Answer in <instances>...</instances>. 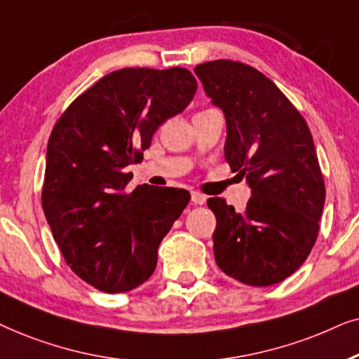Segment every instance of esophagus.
Returning <instances> with one entry per match:
<instances>
[{
    "label": "esophagus",
    "instance_id": "esophagus-1",
    "mask_svg": "<svg viewBox=\"0 0 359 359\" xmlns=\"http://www.w3.org/2000/svg\"><path fill=\"white\" fill-rule=\"evenodd\" d=\"M192 202L195 205H203L205 202H207V197L200 192H192Z\"/></svg>",
    "mask_w": 359,
    "mask_h": 359
}]
</instances>
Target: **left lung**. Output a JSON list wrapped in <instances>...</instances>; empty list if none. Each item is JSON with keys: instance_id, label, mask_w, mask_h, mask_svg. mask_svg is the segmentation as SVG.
<instances>
[{"instance_id": "left-lung-1", "label": "left lung", "mask_w": 359, "mask_h": 359, "mask_svg": "<svg viewBox=\"0 0 359 359\" xmlns=\"http://www.w3.org/2000/svg\"><path fill=\"white\" fill-rule=\"evenodd\" d=\"M195 74L224 113L226 162L251 187L241 213L224 198L207 200L217 217L215 261L246 285L283 283L312 251L323 212L325 184L312 133L255 67L219 59L197 65Z\"/></svg>"}]
</instances>
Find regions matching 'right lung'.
Returning a JSON list of instances; mask_svg holds the SVG:
<instances>
[{"instance_id":"obj_1","label":"right lung","mask_w":359,"mask_h":359,"mask_svg":"<svg viewBox=\"0 0 359 359\" xmlns=\"http://www.w3.org/2000/svg\"><path fill=\"white\" fill-rule=\"evenodd\" d=\"M197 92L187 69H121L100 79L57 119L47 142L42 208L70 269L103 292L146 283L157 250L187 207L184 189L126 192L157 128Z\"/></svg>"}]
</instances>
